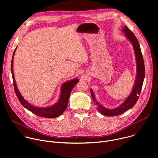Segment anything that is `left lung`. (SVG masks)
I'll return each instance as SVG.
<instances>
[{"label": "left lung", "mask_w": 158, "mask_h": 158, "mask_svg": "<svg viewBox=\"0 0 158 158\" xmlns=\"http://www.w3.org/2000/svg\"><path fill=\"white\" fill-rule=\"evenodd\" d=\"M123 31L125 33L126 37L129 40V41L131 42L132 44L137 64V77L131 94L119 107L116 109H108L101 106L96 101L94 94L91 89V93L93 102L96 106H97L98 110H99V112H100L101 114L107 116H114L121 114L123 112L131 109L136 104L140 96L145 76L144 63L138 40L133 32L130 29H129L127 26L124 27V28L123 29Z\"/></svg>", "instance_id": "8db88e82"}]
</instances>
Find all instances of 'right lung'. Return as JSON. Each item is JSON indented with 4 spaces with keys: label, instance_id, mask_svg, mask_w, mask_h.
<instances>
[{
    "label": "right lung",
    "instance_id": "add662e5",
    "mask_svg": "<svg viewBox=\"0 0 158 158\" xmlns=\"http://www.w3.org/2000/svg\"><path fill=\"white\" fill-rule=\"evenodd\" d=\"M16 48L14 50L12 62H11V71H12V76L13 79V84H14L15 93L20 104L24 107H26L27 109L31 111L32 113L40 117L47 118H54L62 114L64 112V111L65 110L67 104H68L70 94L71 93L72 89L75 86V85L77 84L79 80L77 79H74L70 81L65 82L62 84L61 87V93H60V99L59 101L54 105L48 107H34L31 105L20 94L15 82V79H14V76L13 73V59H14V56Z\"/></svg>",
    "mask_w": 158,
    "mask_h": 158
}]
</instances>
